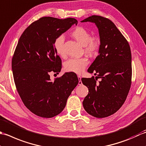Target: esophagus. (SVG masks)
<instances>
[{
	"mask_svg": "<svg viewBox=\"0 0 146 146\" xmlns=\"http://www.w3.org/2000/svg\"><path fill=\"white\" fill-rule=\"evenodd\" d=\"M78 79H79V85H82V82L81 81V77L80 76H78Z\"/></svg>",
	"mask_w": 146,
	"mask_h": 146,
	"instance_id": "obj_1",
	"label": "esophagus"
}]
</instances>
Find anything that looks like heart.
<instances>
[{"label": "heart", "instance_id": "1", "mask_svg": "<svg viewBox=\"0 0 146 146\" xmlns=\"http://www.w3.org/2000/svg\"><path fill=\"white\" fill-rule=\"evenodd\" d=\"M71 36L82 45L84 46L85 51L89 54H94L100 46L99 40L96 38L91 37L90 31L82 26H77L71 32ZM65 38L63 35L58 36L53 41V48L56 53L60 56H64V43ZM87 58H70L65 63L64 68L67 72L81 74L88 65Z\"/></svg>", "mask_w": 146, "mask_h": 146}]
</instances>
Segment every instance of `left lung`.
<instances>
[{
  "label": "left lung",
  "instance_id": "obj_1",
  "mask_svg": "<svg viewBox=\"0 0 146 146\" xmlns=\"http://www.w3.org/2000/svg\"><path fill=\"white\" fill-rule=\"evenodd\" d=\"M81 23H94L99 31L98 55L88 72L91 78L82 79L89 93L82 102L86 112L96 118H105L118 111L129 93L132 79V55L129 44L111 21L91 16ZM98 78L102 79L96 83Z\"/></svg>",
  "mask_w": 146,
  "mask_h": 146
}]
</instances>
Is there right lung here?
I'll use <instances>...</instances> for the list:
<instances>
[{"mask_svg": "<svg viewBox=\"0 0 146 146\" xmlns=\"http://www.w3.org/2000/svg\"><path fill=\"white\" fill-rule=\"evenodd\" d=\"M74 18L60 19L43 17L29 25L17 43L12 60L15 84L26 108L43 118L58 115L79 79L66 72L51 81L49 73L58 74L62 61L53 48L55 39L74 25Z\"/></svg>", "mask_w": 146, "mask_h": 146, "instance_id": "obj_1", "label": "right lung"}]
</instances>
